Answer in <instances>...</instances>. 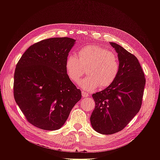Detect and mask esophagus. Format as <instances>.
<instances>
[{
    "mask_svg": "<svg viewBox=\"0 0 160 160\" xmlns=\"http://www.w3.org/2000/svg\"><path fill=\"white\" fill-rule=\"evenodd\" d=\"M81 94H82V96H83V98H88V97H89V94H88V93H87L86 91H82Z\"/></svg>",
    "mask_w": 160,
    "mask_h": 160,
    "instance_id": "obj_1",
    "label": "esophagus"
}]
</instances>
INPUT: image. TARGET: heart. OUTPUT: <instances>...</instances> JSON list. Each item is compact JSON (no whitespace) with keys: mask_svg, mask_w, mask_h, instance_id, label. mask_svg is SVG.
Listing matches in <instances>:
<instances>
[{"mask_svg":"<svg viewBox=\"0 0 160 160\" xmlns=\"http://www.w3.org/2000/svg\"><path fill=\"white\" fill-rule=\"evenodd\" d=\"M65 67L67 76L74 83H79L87 70L89 76L80 85L92 91L99 85L104 88L112 84L119 74L120 63L115 52L98 45H89L80 49L77 57H67Z\"/></svg>","mask_w":160,"mask_h":160,"instance_id":"obj_1","label":"heart"}]
</instances>
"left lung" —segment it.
Returning a JSON list of instances; mask_svg holds the SVG:
<instances>
[{
    "label": "left lung",
    "instance_id": "left-lung-1",
    "mask_svg": "<svg viewBox=\"0 0 160 160\" xmlns=\"http://www.w3.org/2000/svg\"><path fill=\"white\" fill-rule=\"evenodd\" d=\"M110 44L118 52L119 72L112 84L92 95L95 107L90 118L93 128L105 135L122 131L139 112L146 85L136 57L117 43Z\"/></svg>",
    "mask_w": 160,
    "mask_h": 160
}]
</instances>
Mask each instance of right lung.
Listing matches in <instances>:
<instances>
[{"label":"right lung","instance_id":"1","mask_svg":"<svg viewBox=\"0 0 160 160\" xmlns=\"http://www.w3.org/2000/svg\"><path fill=\"white\" fill-rule=\"evenodd\" d=\"M75 40L44 39L30 46L16 65L14 98L28 122L45 130L64 125L81 98L65 71V60Z\"/></svg>","mask_w":160,"mask_h":160}]
</instances>
